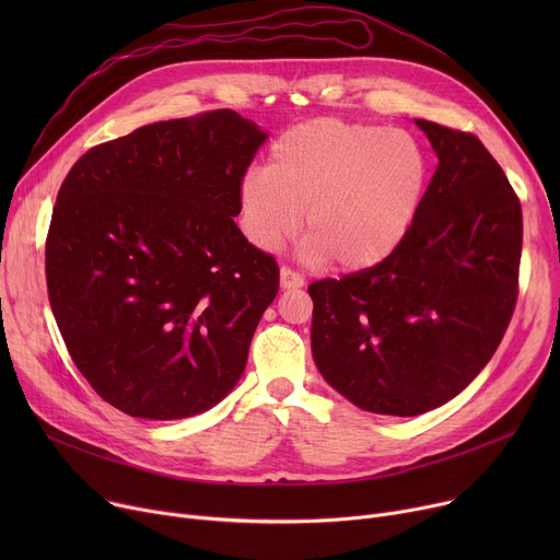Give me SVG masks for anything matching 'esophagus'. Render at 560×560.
<instances>
[{
    "label": "esophagus",
    "instance_id": "esophagus-1",
    "mask_svg": "<svg viewBox=\"0 0 560 560\" xmlns=\"http://www.w3.org/2000/svg\"><path fill=\"white\" fill-rule=\"evenodd\" d=\"M304 285V277L290 268H281V288L283 290H292V288H302Z\"/></svg>",
    "mask_w": 560,
    "mask_h": 560
}]
</instances>
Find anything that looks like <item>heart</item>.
<instances>
[{"mask_svg":"<svg viewBox=\"0 0 560 560\" xmlns=\"http://www.w3.org/2000/svg\"><path fill=\"white\" fill-rule=\"evenodd\" d=\"M427 186L429 156L413 133L317 117L272 144L268 167L243 176L241 220L252 245L275 252L304 213L306 256L361 272L404 243Z\"/></svg>","mask_w":560,"mask_h":560,"instance_id":"heart-1","label":"heart"}]
</instances>
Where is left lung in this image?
<instances>
[{
  "instance_id": "8db88e82",
  "label": "left lung",
  "mask_w": 560,
  "mask_h": 560,
  "mask_svg": "<svg viewBox=\"0 0 560 560\" xmlns=\"http://www.w3.org/2000/svg\"><path fill=\"white\" fill-rule=\"evenodd\" d=\"M438 167L404 243L376 268L308 285L311 349L363 410L447 404L492 359L517 302L522 209L483 142L429 120Z\"/></svg>"
}]
</instances>
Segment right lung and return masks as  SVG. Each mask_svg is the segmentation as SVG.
Returning <instances> with one entry per match:
<instances>
[{
    "instance_id": "add662e5",
    "label": "right lung",
    "mask_w": 560,
    "mask_h": 560,
    "mask_svg": "<svg viewBox=\"0 0 560 560\" xmlns=\"http://www.w3.org/2000/svg\"><path fill=\"white\" fill-rule=\"evenodd\" d=\"M268 133L231 108L154 122L88 150L45 245L51 313L79 372L131 418L213 408L245 372L277 260L233 218Z\"/></svg>"
}]
</instances>
